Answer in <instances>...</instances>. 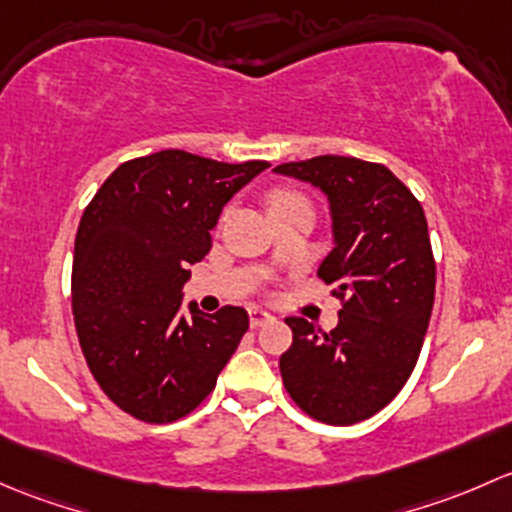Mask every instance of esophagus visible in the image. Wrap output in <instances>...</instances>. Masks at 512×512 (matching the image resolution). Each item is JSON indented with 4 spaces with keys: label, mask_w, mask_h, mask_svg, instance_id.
Wrapping results in <instances>:
<instances>
[{
    "label": "esophagus",
    "mask_w": 512,
    "mask_h": 512,
    "mask_svg": "<svg viewBox=\"0 0 512 512\" xmlns=\"http://www.w3.org/2000/svg\"><path fill=\"white\" fill-rule=\"evenodd\" d=\"M271 320H273V315L266 313V310H263V308H249L251 328H261V325L271 323Z\"/></svg>",
    "instance_id": "esophagus-1"
}]
</instances>
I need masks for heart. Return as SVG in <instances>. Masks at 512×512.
I'll return each mask as SVG.
<instances>
[{"label": "heart", "instance_id": "heart-1", "mask_svg": "<svg viewBox=\"0 0 512 512\" xmlns=\"http://www.w3.org/2000/svg\"><path fill=\"white\" fill-rule=\"evenodd\" d=\"M293 202H305L303 194L293 192V189H276V192H271V197H268V207H283V204H293Z\"/></svg>", "mask_w": 512, "mask_h": 512}]
</instances>
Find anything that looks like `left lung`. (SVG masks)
Segmentation results:
<instances>
[{"instance_id": "left-lung-1", "label": "left lung", "mask_w": 512, "mask_h": 512, "mask_svg": "<svg viewBox=\"0 0 512 512\" xmlns=\"http://www.w3.org/2000/svg\"><path fill=\"white\" fill-rule=\"evenodd\" d=\"M328 194L335 246L318 278L335 286L340 323L323 333L288 318L281 355L291 399L313 419L350 426L387 407L412 377L436 291V261L419 199L379 162L320 155L276 167Z\"/></svg>"}]
</instances>
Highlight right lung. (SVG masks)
<instances>
[{"label":"right lung","mask_w":512,"mask_h":512,"mask_svg":"<svg viewBox=\"0 0 512 512\" xmlns=\"http://www.w3.org/2000/svg\"><path fill=\"white\" fill-rule=\"evenodd\" d=\"M268 162L241 165L184 150L123 162L83 212L71 303L83 357L105 397L147 424L199 407L249 330V313L179 315L189 266L212 249L224 204Z\"/></svg>","instance_id":"1"}]
</instances>
